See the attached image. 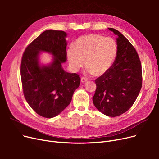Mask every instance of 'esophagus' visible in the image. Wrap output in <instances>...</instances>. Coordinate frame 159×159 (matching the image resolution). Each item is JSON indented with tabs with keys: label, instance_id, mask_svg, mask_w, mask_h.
Listing matches in <instances>:
<instances>
[{
	"label": "esophagus",
	"instance_id": "esophagus-1",
	"mask_svg": "<svg viewBox=\"0 0 159 159\" xmlns=\"http://www.w3.org/2000/svg\"><path fill=\"white\" fill-rule=\"evenodd\" d=\"M81 80V82L84 83V82H86L88 80V79L86 78H85V77H81V80Z\"/></svg>",
	"mask_w": 159,
	"mask_h": 159
}]
</instances>
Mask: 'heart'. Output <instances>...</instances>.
<instances>
[{"label": "heart", "mask_w": 159, "mask_h": 159, "mask_svg": "<svg viewBox=\"0 0 159 159\" xmlns=\"http://www.w3.org/2000/svg\"><path fill=\"white\" fill-rule=\"evenodd\" d=\"M74 48L67 50V57L71 68L78 71L86 64V71L97 76L105 74L113 65L117 53V44L111 37L89 34L76 40Z\"/></svg>", "instance_id": "heart-1"}]
</instances>
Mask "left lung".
<instances>
[{"instance_id":"8db88e82","label":"left lung","mask_w":159,"mask_h":159,"mask_svg":"<svg viewBox=\"0 0 159 159\" xmlns=\"http://www.w3.org/2000/svg\"><path fill=\"white\" fill-rule=\"evenodd\" d=\"M117 35L115 60L105 74L95 80L93 102L109 116H119L134 104L142 88V67L135 48L118 30L108 28Z\"/></svg>"}]
</instances>
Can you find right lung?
<instances>
[{
    "label": "right lung",
    "mask_w": 159,
    "mask_h": 159,
    "mask_svg": "<svg viewBox=\"0 0 159 159\" xmlns=\"http://www.w3.org/2000/svg\"><path fill=\"white\" fill-rule=\"evenodd\" d=\"M66 36L63 31L46 30L27 46L22 57L20 76L24 97L32 109L45 118L60 114L70 104L80 84L79 75L66 72L62 67L67 60ZM41 52L52 54V62L41 65Z\"/></svg>",
    "instance_id": "add662e5"
}]
</instances>
